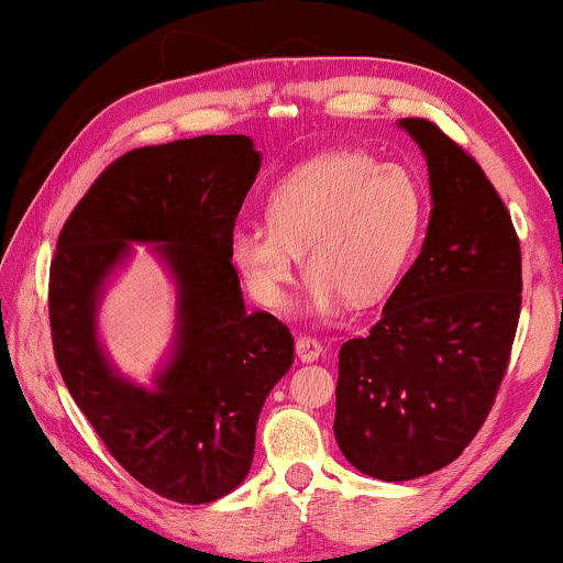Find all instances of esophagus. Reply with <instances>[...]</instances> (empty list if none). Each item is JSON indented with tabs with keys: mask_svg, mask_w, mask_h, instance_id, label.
Here are the masks:
<instances>
[{
	"mask_svg": "<svg viewBox=\"0 0 563 563\" xmlns=\"http://www.w3.org/2000/svg\"><path fill=\"white\" fill-rule=\"evenodd\" d=\"M322 353V343L312 335H299L297 338V356L302 361H314Z\"/></svg>",
	"mask_w": 563,
	"mask_h": 563,
	"instance_id": "obj_1",
	"label": "esophagus"
}]
</instances>
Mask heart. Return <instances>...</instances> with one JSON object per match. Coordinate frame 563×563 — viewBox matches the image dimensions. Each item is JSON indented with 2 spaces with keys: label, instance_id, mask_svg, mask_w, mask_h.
Segmentation results:
<instances>
[{
  "label": "heart",
  "instance_id": "b5f03b06",
  "mask_svg": "<svg viewBox=\"0 0 563 563\" xmlns=\"http://www.w3.org/2000/svg\"><path fill=\"white\" fill-rule=\"evenodd\" d=\"M426 197L410 172L366 153H325L276 184L268 225H238L230 253L251 295L282 310L305 268L314 314L341 299L364 307L387 295L418 243Z\"/></svg>",
  "mask_w": 563,
  "mask_h": 563
}]
</instances>
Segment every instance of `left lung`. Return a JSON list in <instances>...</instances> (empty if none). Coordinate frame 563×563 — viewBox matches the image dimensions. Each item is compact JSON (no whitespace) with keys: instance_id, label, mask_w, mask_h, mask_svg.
<instances>
[{"instance_id":"1","label":"left lung","mask_w":563,"mask_h":563,"mask_svg":"<svg viewBox=\"0 0 563 563\" xmlns=\"http://www.w3.org/2000/svg\"><path fill=\"white\" fill-rule=\"evenodd\" d=\"M428 161L420 256L366 335L341 345L335 441L358 472L407 482L449 466L495 405L520 320V241L482 166L435 122L399 120Z\"/></svg>"}]
</instances>
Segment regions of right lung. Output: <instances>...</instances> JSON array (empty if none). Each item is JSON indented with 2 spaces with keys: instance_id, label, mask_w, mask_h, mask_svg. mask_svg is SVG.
<instances>
[{
  "instance_id": "right-lung-1",
  "label": "right lung",
  "mask_w": 563,
  "mask_h": 563,
  "mask_svg": "<svg viewBox=\"0 0 563 563\" xmlns=\"http://www.w3.org/2000/svg\"><path fill=\"white\" fill-rule=\"evenodd\" d=\"M258 168L245 135L130 151L68 214L51 264L53 353L74 402L133 479L181 505L225 497L249 476L261 407L295 361L282 320L245 312L230 261ZM130 240L161 242L180 287L177 349L151 393L113 374L93 328L98 289Z\"/></svg>"
}]
</instances>
